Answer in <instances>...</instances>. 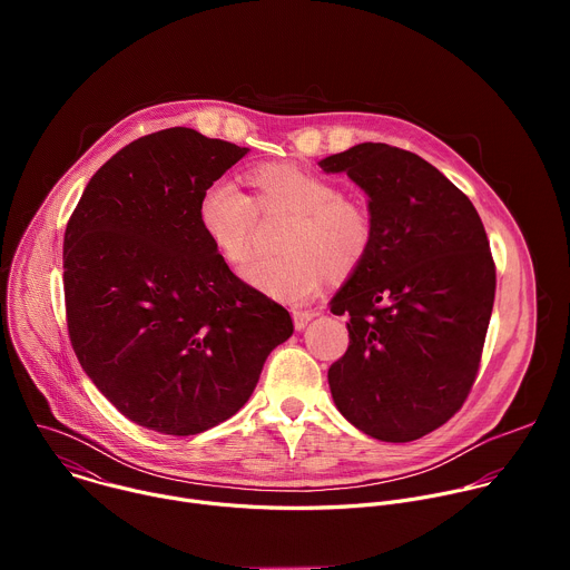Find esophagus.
<instances>
[{
    "instance_id": "obj_1",
    "label": "esophagus",
    "mask_w": 570,
    "mask_h": 570,
    "mask_svg": "<svg viewBox=\"0 0 570 570\" xmlns=\"http://www.w3.org/2000/svg\"><path fill=\"white\" fill-rule=\"evenodd\" d=\"M315 317L313 311H306V308H293V322H295V330H304L306 324Z\"/></svg>"
}]
</instances>
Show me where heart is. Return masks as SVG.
<instances>
[{"label": "heart", "instance_id": "obj_1", "mask_svg": "<svg viewBox=\"0 0 570 570\" xmlns=\"http://www.w3.org/2000/svg\"><path fill=\"white\" fill-rule=\"evenodd\" d=\"M255 200L234 180H214L200 196L198 218L227 264H240L250 253L257 207L266 214L286 212L282 257H262L243 268L253 286L284 302H302L320 291L327 268L347 273L361 264L372 243L370 212L341 189L295 165H266L250 176Z\"/></svg>", "mask_w": 570, "mask_h": 570}]
</instances>
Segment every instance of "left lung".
I'll use <instances>...</instances> for the list:
<instances>
[{
  "instance_id": "left-lung-1",
  "label": "left lung",
  "mask_w": 570,
  "mask_h": 570,
  "mask_svg": "<svg viewBox=\"0 0 570 570\" xmlns=\"http://www.w3.org/2000/svg\"><path fill=\"white\" fill-rule=\"evenodd\" d=\"M365 194L372 243L332 313H350V347L330 367L336 409L381 442L446 424L475 381L497 268L471 200L420 155L356 144L320 159Z\"/></svg>"
}]
</instances>
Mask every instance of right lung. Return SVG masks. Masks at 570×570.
<instances>
[{"label":"right lung","mask_w":570,"mask_h":570,"mask_svg":"<svg viewBox=\"0 0 570 570\" xmlns=\"http://www.w3.org/2000/svg\"><path fill=\"white\" fill-rule=\"evenodd\" d=\"M250 148L194 128L139 137L80 196L62 243L67 330L80 367L130 422L196 435L243 409L288 311L240 282L198 203Z\"/></svg>","instance_id":"right-lung-1"}]
</instances>
